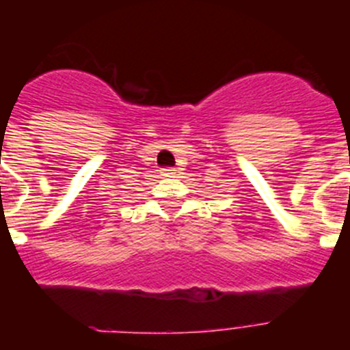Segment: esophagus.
I'll return each instance as SVG.
<instances>
[{
  "instance_id": "obj_1",
  "label": "esophagus",
  "mask_w": 350,
  "mask_h": 350,
  "mask_svg": "<svg viewBox=\"0 0 350 350\" xmlns=\"http://www.w3.org/2000/svg\"><path fill=\"white\" fill-rule=\"evenodd\" d=\"M175 172H177V170H175V168H168V166L161 170V173H163L165 177H172V175H175Z\"/></svg>"
}]
</instances>
